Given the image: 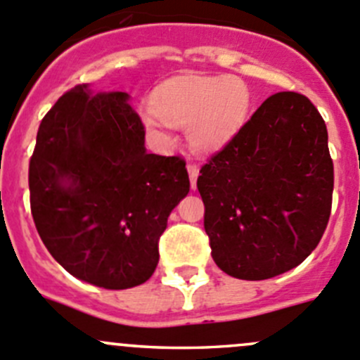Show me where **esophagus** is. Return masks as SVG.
I'll return each mask as SVG.
<instances>
[{"label":"esophagus","mask_w":360,"mask_h":360,"mask_svg":"<svg viewBox=\"0 0 360 360\" xmlns=\"http://www.w3.org/2000/svg\"><path fill=\"white\" fill-rule=\"evenodd\" d=\"M188 174H190V183L191 190L197 188V177H198V167L193 165V163H188Z\"/></svg>","instance_id":"1"}]
</instances>
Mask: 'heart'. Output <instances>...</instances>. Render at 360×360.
Instances as JSON below:
<instances>
[{
    "mask_svg": "<svg viewBox=\"0 0 360 360\" xmlns=\"http://www.w3.org/2000/svg\"><path fill=\"white\" fill-rule=\"evenodd\" d=\"M155 114L144 124L158 134L163 127H186V137L198 153L229 146L250 120L251 91L236 75H183L163 84L151 100Z\"/></svg>",
    "mask_w": 360,
    "mask_h": 360,
    "instance_id": "heart-1",
    "label": "heart"
}]
</instances>
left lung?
Returning <instances> with one entry per match:
<instances>
[{
  "label": "left lung",
  "mask_w": 360,
  "mask_h": 360,
  "mask_svg": "<svg viewBox=\"0 0 360 360\" xmlns=\"http://www.w3.org/2000/svg\"><path fill=\"white\" fill-rule=\"evenodd\" d=\"M197 188L212 260L239 280L297 267L330 216L327 127L304 95L269 96L237 137L200 169Z\"/></svg>",
  "instance_id": "8db88e82"
}]
</instances>
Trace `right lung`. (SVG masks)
<instances>
[{
  "label": "right lung",
  "instance_id": "right-lung-1",
  "mask_svg": "<svg viewBox=\"0 0 360 360\" xmlns=\"http://www.w3.org/2000/svg\"><path fill=\"white\" fill-rule=\"evenodd\" d=\"M123 91L70 89L41 120L30 162L31 214L72 276L123 290L148 281L172 209L190 191L179 156L149 155Z\"/></svg>",
  "mask_w": 360,
  "mask_h": 360
}]
</instances>
